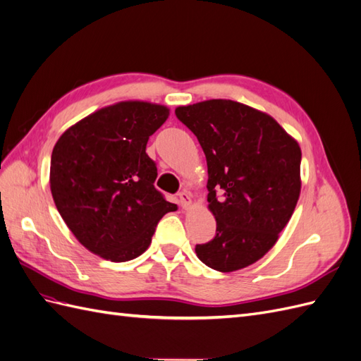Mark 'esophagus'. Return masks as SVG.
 Segmentation results:
<instances>
[{"instance_id":"34e87169","label":"esophagus","mask_w":361,"mask_h":361,"mask_svg":"<svg viewBox=\"0 0 361 361\" xmlns=\"http://www.w3.org/2000/svg\"><path fill=\"white\" fill-rule=\"evenodd\" d=\"M179 203L183 207V209H187V207L191 206V195L188 191H180L179 192Z\"/></svg>"}]
</instances>
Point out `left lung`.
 <instances>
[{"instance_id":"left-lung-1","label":"left lung","mask_w":361,"mask_h":361,"mask_svg":"<svg viewBox=\"0 0 361 361\" xmlns=\"http://www.w3.org/2000/svg\"><path fill=\"white\" fill-rule=\"evenodd\" d=\"M207 162L212 241L195 245L212 269L232 272L264 257L297 206L301 149L271 116L228 99L176 108Z\"/></svg>"}]
</instances>
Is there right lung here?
I'll return each mask as SVG.
<instances>
[{
  "label": "right lung",
  "mask_w": 361,
  "mask_h": 361,
  "mask_svg": "<svg viewBox=\"0 0 361 361\" xmlns=\"http://www.w3.org/2000/svg\"><path fill=\"white\" fill-rule=\"evenodd\" d=\"M169 114L158 104L118 102L80 120L54 146L52 199L92 253L111 262L138 257L161 218L178 209L155 188L157 164L146 154Z\"/></svg>",
  "instance_id": "right-lung-1"
}]
</instances>
